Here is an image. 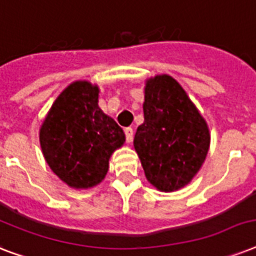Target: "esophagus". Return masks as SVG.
Instances as JSON below:
<instances>
[{
  "instance_id": "34e87169",
  "label": "esophagus",
  "mask_w": 256,
  "mask_h": 256,
  "mask_svg": "<svg viewBox=\"0 0 256 256\" xmlns=\"http://www.w3.org/2000/svg\"><path fill=\"white\" fill-rule=\"evenodd\" d=\"M124 136H126V140L130 144L132 140V136H134V130L132 128H124Z\"/></svg>"
}]
</instances>
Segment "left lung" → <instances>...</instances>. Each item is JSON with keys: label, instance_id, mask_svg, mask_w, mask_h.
<instances>
[{"label": "left lung", "instance_id": "1", "mask_svg": "<svg viewBox=\"0 0 256 256\" xmlns=\"http://www.w3.org/2000/svg\"><path fill=\"white\" fill-rule=\"evenodd\" d=\"M144 116L134 148L146 178L164 192L182 188L196 175L208 152L206 120L182 86L168 74L146 81Z\"/></svg>", "mask_w": 256, "mask_h": 256}]
</instances>
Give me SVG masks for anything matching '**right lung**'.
Returning a JSON list of instances; mask_svg holds the SVG:
<instances>
[{
    "label": "right lung",
    "mask_w": 256,
    "mask_h": 256,
    "mask_svg": "<svg viewBox=\"0 0 256 256\" xmlns=\"http://www.w3.org/2000/svg\"><path fill=\"white\" fill-rule=\"evenodd\" d=\"M100 88L88 81L70 84L54 100L40 144L49 168L73 188L104 180L108 160L124 144V130L98 106Z\"/></svg>",
    "instance_id": "right-lung-1"
}]
</instances>
